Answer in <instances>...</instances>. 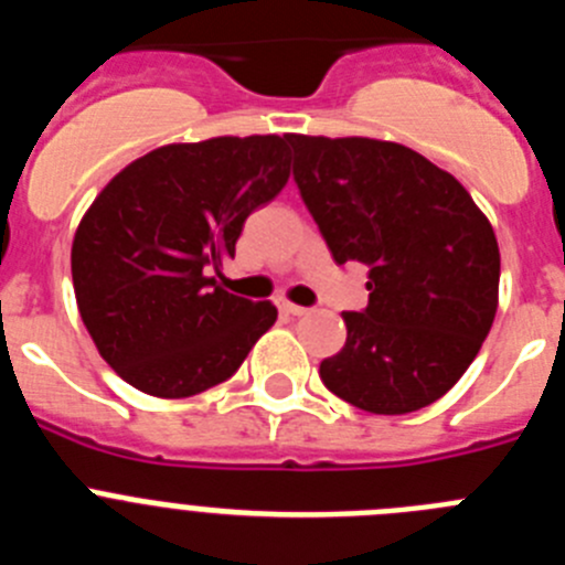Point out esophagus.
Segmentation results:
<instances>
[{"label": "esophagus", "instance_id": "obj_1", "mask_svg": "<svg viewBox=\"0 0 565 565\" xmlns=\"http://www.w3.org/2000/svg\"><path fill=\"white\" fill-rule=\"evenodd\" d=\"M277 306H279V311L288 313V317H306V313H308V308L294 306V302H288V299H279Z\"/></svg>", "mask_w": 565, "mask_h": 565}]
</instances>
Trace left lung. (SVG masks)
Here are the masks:
<instances>
[{
  "mask_svg": "<svg viewBox=\"0 0 565 565\" xmlns=\"http://www.w3.org/2000/svg\"><path fill=\"white\" fill-rule=\"evenodd\" d=\"M294 181L333 259L367 266V308L319 364L376 416L422 411L463 376L498 308L501 254L467 189L424 154L373 138L288 135Z\"/></svg>",
  "mask_w": 565,
  "mask_h": 565,
  "instance_id": "1",
  "label": "left lung"
}]
</instances>
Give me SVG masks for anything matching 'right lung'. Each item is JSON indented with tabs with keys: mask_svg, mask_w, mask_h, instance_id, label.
Returning <instances> with one entry per match:
<instances>
[{
	"mask_svg": "<svg viewBox=\"0 0 565 565\" xmlns=\"http://www.w3.org/2000/svg\"><path fill=\"white\" fill-rule=\"evenodd\" d=\"M288 135L169 143L104 186L73 239L78 313L104 362L158 398L226 382L277 308L223 291L243 223L288 181Z\"/></svg>",
	"mask_w": 565,
	"mask_h": 565,
	"instance_id": "add662e5",
	"label": "right lung"
}]
</instances>
